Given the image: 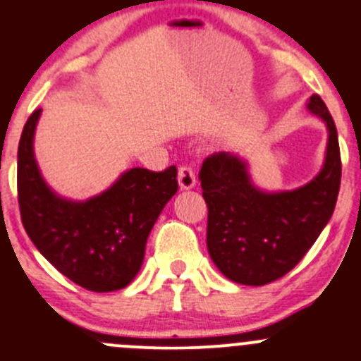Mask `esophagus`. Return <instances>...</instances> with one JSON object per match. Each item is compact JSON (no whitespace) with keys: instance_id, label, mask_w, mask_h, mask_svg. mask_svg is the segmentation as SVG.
Segmentation results:
<instances>
[{"instance_id":"esophagus-1","label":"esophagus","mask_w":361,"mask_h":361,"mask_svg":"<svg viewBox=\"0 0 361 361\" xmlns=\"http://www.w3.org/2000/svg\"><path fill=\"white\" fill-rule=\"evenodd\" d=\"M178 183L183 190H188V188L196 185V173H194L190 165H181L180 171H178Z\"/></svg>"}]
</instances>
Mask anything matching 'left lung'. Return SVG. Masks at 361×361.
I'll return each instance as SVG.
<instances>
[{"label":"left lung","mask_w":361,"mask_h":361,"mask_svg":"<svg viewBox=\"0 0 361 361\" xmlns=\"http://www.w3.org/2000/svg\"><path fill=\"white\" fill-rule=\"evenodd\" d=\"M308 109L324 121L329 139L324 167L305 187L260 190L251 183L245 161L226 151L210 154L201 165L208 252L231 281L262 287L283 278L331 219L342 178L338 135L321 96L313 94Z\"/></svg>","instance_id":"8db88e82"}]
</instances>
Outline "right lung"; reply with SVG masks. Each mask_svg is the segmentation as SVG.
<instances>
[{
    "label": "right lung",
    "instance_id": "right-lung-1",
    "mask_svg": "<svg viewBox=\"0 0 361 361\" xmlns=\"http://www.w3.org/2000/svg\"><path fill=\"white\" fill-rule=\"evenodd\" d=\"M39 116L40 109L28 117L18 149L23 226L42 257L71 281L90 292L121 290L140 271L151 228L176 194V167L161 173L135 167L85 203L62 200L44 183L33 157Z\"/></svg>",
    "mask_w": 361,
    "mask_h": 361
}]
</instances>
